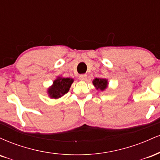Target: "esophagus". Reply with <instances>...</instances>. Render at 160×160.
<instances>
[{"label": "esophagus", "instance_id": "34e87169", "mask_svg": "<svg viewBox=\"0 0 160 160\" xmlns=\"http://www.w3.org/2000/svg\"><path fill=\"white\" fill-rule=\"evenodd\" d=\"M79 79H80L81 81H85V80H86V79H87V75H86V74L80 75V77H79Z\"/></svg>", "mask_w": 160, "mask_h": 160}]
</instances>
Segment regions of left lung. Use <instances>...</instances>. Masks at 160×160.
<instances>
[{
  "label": "left lung",
  "mask_w": 160,
  "mask_h": 160,
  "mask_svg": "<svg viewBox=\"0 0 160 160\" xmlns=\"http://www.w3.org/2000/svg\"><path fill=\"white\" fill-rule=\"evenodd\" d=\"M95 89L99 91H104L108 86V81L105 78H95L92 80Z\"/></svg>",
  "instance_id": "8db88e82"
}]
</instances>
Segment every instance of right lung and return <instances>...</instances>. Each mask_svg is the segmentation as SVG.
I'll return each instance as SVG.
<instances>
[{"instance_id":"obj_1","label":"right lung","mask_w":160,"mask_h":160,"mask_svg":"<svg viewBox=\"0 0 160 160\" xmlns=\"http://www.w3.org/2000/svg\"><path fill=\"white\" fill-rule=\"evenodd\" d=\"M74 82V79L70 78L57 77L52 82V86L47 89V94L50 98L58 99L68 92L71 84Z\"/></svg>"}]
</instances>
